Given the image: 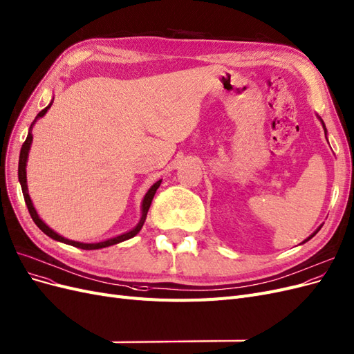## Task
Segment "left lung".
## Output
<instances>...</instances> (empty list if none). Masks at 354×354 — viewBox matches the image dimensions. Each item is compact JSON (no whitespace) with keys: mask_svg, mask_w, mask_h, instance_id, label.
<instances>
[{"mask_svg":"<svg viewBox=\"0 0 354 354\" xmlns=\"http://www.w3.org/2000/svg\"><path fill=\"white\" fill-rule=\"evenodd\" d=\"M316 117H318V120L321 121V124H322V127H324V131H325V138H326V127H325V123H324V121H322V118H321L319 115H316ZM321 227H322V225H321ZM321 227H318V228H316V230L313 231V233H312V234H310V236H309V237H308L306 240H304V241H301V243H300V245H303V243H306V241H309V240H310V239H312V237H313V236H315L316 233H318V231L321 230Z\"/></svg>","mask_w":354,"mask_h":354,"instance_id":"1","label":"left lung"}]
</instances>
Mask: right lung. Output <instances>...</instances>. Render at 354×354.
<instances>
[{"mask_svg":"<svg viewBox=\"0 0 354 354\" xmlns=\"http://www.w3.org/2000/svg\"><path fill=\"white\" fill-rule=\"evenodd\" d=\"M53 102H54V98L51 100V102H50V104H48V106H46V108H44L42 111H41L38 115H36V117H35V120L32 121V124H30V127H29L28 138H26V140H24V143H23V146H21L20 156H19V181H20V186H21V192H23L24 202H26V206H28L29 214H30V216H32V219H33V223H35L36 225H38V227L44 231V233H45L48 237H51V239H54V240H57V241H61V243H66V245H70V246H75V248L83 249V250H96V249H104V248L113 246V245H117V243L126 241V240H129V239H131V237H135V236L139 233V231L142 230L143 224H145V219H146V215H148V211H149V208H151L152 199H153L155 193H156L158 187H160V185H161V181H162V180H158L156 183H153V185L149 187V190L146 192V194L143 196V201H142V208H140V214H142V215H140V219H139V223L136 224V227H135V228H131L130 231H126V233H123V234L115 236V237H111V239H106V240H102V241H95V243H82V241H76V240H68V239H66V237H63V236H59L58 233H55V231H54L53 228L48 227V225L42 221V219L39 218L38 212H36L35 206H33V203H32V199H30V196H29V190H28L26 165H28V158H29L30 145H32V140H33V136H32V129H33V126L36 124V121H38L39 118H42V117L46 114L48 109L51 108Z\"/></svg>","mask_w":354,"mask_h":354,"instance_id":"obj_1","label":"right lung"}]
</instances>
